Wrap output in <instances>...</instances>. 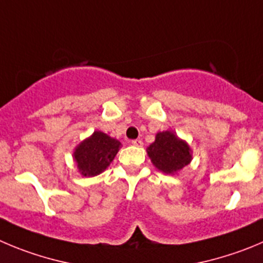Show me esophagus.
<instances>
[{
  "label": "esophagus",
  "instance_id": "obj_1",
  "mask_svg": "<svg viewBox=\"0 0 263 263\" xmlns=\"http://www.w3.org/2000/svg\"><path fill=\"white\" fill-rule=\"evenodd\" d=\"M132 145H135V146H143V140H140V139L132 140Z\"/></svg>",
  "mask_w": 263,
  "mask_h": 263
}]
</instances>
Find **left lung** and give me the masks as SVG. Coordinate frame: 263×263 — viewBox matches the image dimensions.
<instances>
[{"mask_svg":"<svg viewBox=\"0 0 263 263\" xmlns=\"http://www.w3.org/2000/svg\"><path fill=\"white\" fill-rule=\"evenodd\" d=\"M146 153L156 168L167 175L178 174L193 158L190 144L168 129L156 135V140L146 148Z\"/></svg>","mask_w":263,"mask_h":263,"instance_id":"8db88e82","label":"left lung"}]
</instances>
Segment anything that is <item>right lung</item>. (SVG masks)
<instances>
[{"mask_svg": "<svg viewBox=\"0 0 263 263\" xmlns=\"http://www.w3.org/2000/svg\"><path fill=\"white\" fill-rule=\"evenodd\" d=\"M122 146L119 140L102 131H95L73 149L72 158L78 173L85 178L104 173Z\"/></svg>", "mask_w": 263, "mask_h": 263, "instance_id": "right-lung-1", "label": "right lung"}]
</instances>
